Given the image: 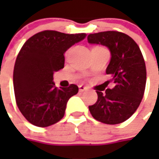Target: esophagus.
<instances>
[{
  "label": "esophagus",
  "instance_id": "1",
  "mask_svg": "<svg viewBox=\"0 0 159 159\" xmlns=\"http://www.w3.org/2000/svg\"><path fill=\"white\" fill-rule=\"evenodd\" d=\"M89 88L88 87H85V86H82V85H80V87H79V90H80V92H83V91H86V90H88Z\"/></svg>",
  "mask_w": 159,
  "mask_h": 159
}]
</instances>
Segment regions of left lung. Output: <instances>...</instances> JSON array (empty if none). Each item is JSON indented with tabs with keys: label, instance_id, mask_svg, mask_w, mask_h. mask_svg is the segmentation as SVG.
<instances>
[{
	"label": "left lung",
	"instance_id": "obj_1",
	"mask_svg": "<svg viewBox=\"0 0 159 159\" xmlns=\"http://www.w3.org/2000/svg\"><path fill=\"white\" fill-rule=\"evenodd\" d=\"M88 41L109 48L111 57L106 73L115 83L103 94L96 91L98 99L89 107V111L102 123H122L135 112L143 97L146 66L140 48L131 37L115 31L89 34Z\"/></svg>",
	"mask_w": 159,
	"mask_h": 159
}]
</instances>
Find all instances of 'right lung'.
I'll list each match as a JSON object with an SVG mask.
<instances>
[{
    "label": "right lung",
    "mask_w": 159,
    "mask_h": 159,
    "mask_svg": "<svg viewBox=\"0 0 159 159\" xmlns=\"http://www.w3.org/2000/svg\"><path fill=\"white\" fill-rule=\"evenodd\" d=\"M86 36L48 30L34 34L22 47L16 60L13 85L17 107L31 124L46 127L63 119L67 102L79 88L71 84L58 89L53 75L64 68L67 49Z\"/></svg>",
    "instance_id": "obj_1"
}]
</instances>
